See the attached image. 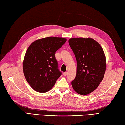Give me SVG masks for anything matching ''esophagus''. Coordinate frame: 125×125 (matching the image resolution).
<instances>
[{
	"label": "esophagus",
	"mask_w": 125,
	"mask_h": 125,
	"mask_svg": "<svg viewBox=\"0 0 125 125\" xmlns=\"http://www.w3.org/2000/svg\"><path fill=\"white\" fill-rule=\"evenodd\" d=\"M63 76H66L67 75V72H64L63 73Z\"/></svg>",
	"instance_id": "esophagus-1"
}]
</instances>
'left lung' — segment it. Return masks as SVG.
I'll list each match as a JSON object with an SVG mask.
<instances>
[{
  "instance_id": "1",
  "label": "left lung",
  "mask_w": 125,
  "mask_h": 125,
  "mask_svg": "<svg viewBox=\"0 0 125 125\" xmlns=\"http://www.w3.org/2000/svg\"><path fill=\"white\" fill-rule=\"evenodd\" d=\"M77 62L76 75L71 85L75 91L86 95L95 90L104 78L106 58L100 45L92 38H75L69 40Z\"/></svg>"
}]
</instances>
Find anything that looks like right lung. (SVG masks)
I'll return each mask as SVG.
<instances>
[{
	"mask_svg": "<svg viewBox=\"0 0 125 125\" xmlns=\"http://www.w3.org/2000/svg\"><path fill=\"white\" fill-rule=\"evenodd\" d=\"M66 41L63 38L50 37L36 40L28 47L23 71L27 82L36 91H49L62 75L55 54Z\"/></svg>",
	"mask_w": 125,
	"mask_h": 125,
	"instance_id": "obj_1",
	"label": "right lung"
}]
</instances>
